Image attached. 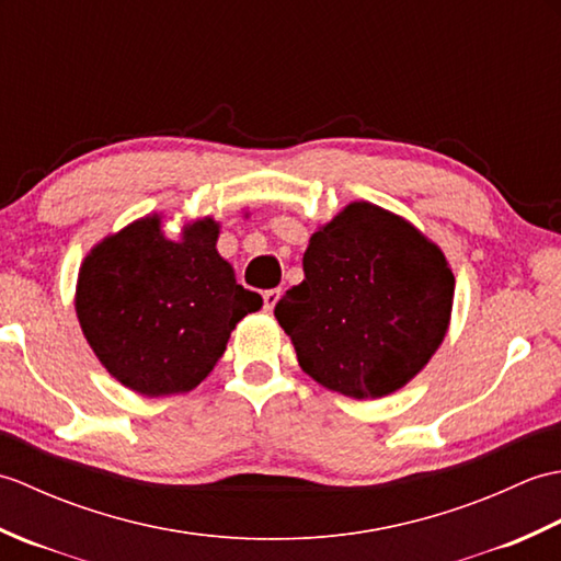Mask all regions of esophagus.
<instances>
[{
  "label": "esophagus",
  "mask_w": 561,
  "mask_h": 561,
  "mask_svg": "<svg viewBox=\"0 0 561 561\" xmlns=\"http://www.w3.org/2000/svg\"><path fill=\"white\" fill-rule=\"evenodd\" d=\"M279 289H267L265 294H262V304H265V311H272L274 306H277V301H279Z\"/></svg>",
  "instance_id": "1"
}]
</instances>
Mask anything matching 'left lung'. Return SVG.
<instances>
[{
  "mask_svg": "<svg viewBox=\"0 0 561 561\" xmlns=\"http://www.w3.org/2000/svg\"><path fill=\"white\" fill-rule=\"evenodd\" d=\"M306 279L274 306L316 383L354 400L408 386L444 342L456 277L434 241L371 202L318 226Z\"/></svg>",
  "mask_w": 561,
  "mask_h": 561,
  "instance_id": "left-lung-1",
  "label": "left lung"
}]
</instances>
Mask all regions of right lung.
Segmentation results:
<instances>
[{"label": "right lung", "instance_id": "right-lung-1", "mask_svg": "<svg viewBox=\"0 0 561 561\" xmlns=\"http://www.w3.org/2000/svg\"><path fill=\"white\" fill-rule=\"evenodd\" d=\"M217 241L211 217L185 224L173 241L161 214H147L83 257L79 325L125 388L147 398L190 392L217 366L231 330L260 311L262 296L236 282Z\"/></svg>", "mask_w": 561, "mask_h": 561}]
</instances>
